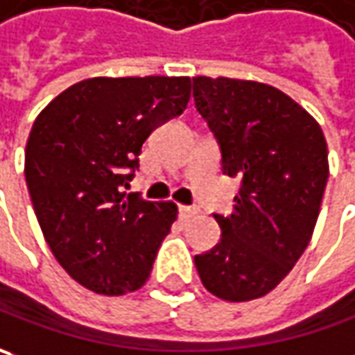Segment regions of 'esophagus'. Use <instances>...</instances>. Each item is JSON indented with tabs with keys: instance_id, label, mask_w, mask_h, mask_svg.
I'll return each instance as SVG.
<instances>
[{
	"instance_id": "obj_1",
	"label": "esophagus",
	"mask_w": 355,
	"mask_h": 355,
	"mask_svg": "<svg viewBox=\"0 0 355 355\" xmlns=\"http://www.w3.org/2000/svg\"><path fill=\"white\" fill-rule=\"evenodd\" d=\"M196 212H198V210H196L194 207H184V205H180V207H178V214H180V218H182V220H189V218L194 216Z\"/></svg>"
}]
</instances>
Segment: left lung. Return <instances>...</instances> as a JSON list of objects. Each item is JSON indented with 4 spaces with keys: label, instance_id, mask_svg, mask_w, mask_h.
Instances as JSON below:
<instances>
[{
    "label": "left lung",
    "instance_id": "1",
    "mask_svg": "<svg viewBox=\"0 0 355 355\" xmlns=\"http://www.w3.org/2000/svg\"><path fill=\"white\" fill-rule=\"evenodd\" d=\"M198 113L223 153V173L240 178L223 234L194 256L210 294L226 302L266 296L306 250L328 182V145L318 121L276 87L193 77Z\"/></svg>",
    "mask_w": 355,
    "mask_h": 355
}]
</instances>
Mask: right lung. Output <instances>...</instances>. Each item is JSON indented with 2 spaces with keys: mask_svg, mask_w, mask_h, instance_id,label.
<instances>
[{
  "mask_svg": "<svg viewBox=\"0 0 355 355\" xmlns=\"http://www.w3.org/2000/svg\"><path fill=\"white\" fill-rule=\"evenodd\" d=\"M191 77H93L59 93L35 119L25 180L45 242L75 282L105 296L135 292L150 276L175 202L123 187L148 135L180 115Z\"/></svg>",
  "mask_w": 355,
  "mask_h": 355,
  "instance_id": "add662e5",
  "label": "right lung"
}]
</instances>
